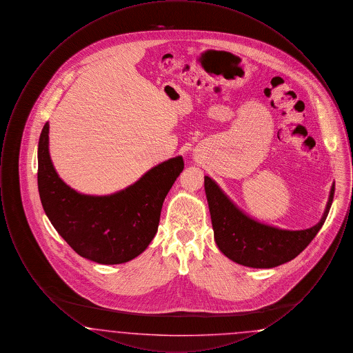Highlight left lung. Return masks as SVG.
I'll return each instance as SVG.
<instances>
[{
  "instance_id": "8db88e82",
  "label": "left lung",
  "mask_w": 353,
  "mask_h": 353,
  "mask_svg": "<svg viewBox=\"0 0 353 353\" xmlns=\"http://www.w3.org/2000/svg\"><path fill=\"white\" fill-rule=\"evenodd\" d=\"M205 193L219 250L242 266L271 269L298 256L318 234L334 201L335 185L331 188L319 223L305 230H283L248 217L208 176H205Z\"/></svg>"
}]
</instances>
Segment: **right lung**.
Listing matches in <instances>:
<instances>
[{
  "label": "right lung",
  "mask_w": 353,
  "mask_h": 353,
  "mask_svg": "<svg viewBox=\"0 0 353 353\" xmlns=\"http://www.w3.org/2000/svg\"><path fill=\"white\" fill-rule=\"evenodd\" d=\"M183 169L184 160L177 156L118 193L81 194L52 167L49 123L39 136L38 190L43 210L74 252L101 265L128 262L148 248L159 228L163 202Z\"/></svg>",
  "instance_id": "add662e5"
}]
</instances>
